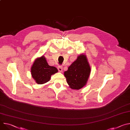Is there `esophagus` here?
Instances as JSON below:
<instances>
[{
    "label": "esophagus",
    "mask_w": 130,
    "mask_h": 130,
    "mask_svg": "<svg viewBox=\"0 0 130 130\" xmlns=\"http://www.w3.org/2000/svg\"><path fill=\"white\" fill-rule=\"evenodd\" d=\"M58 70L59 72H62L63 71V66H59L58 67Z\"/></svg>",
    "instance_id": "34e87169"
}]
</instances>
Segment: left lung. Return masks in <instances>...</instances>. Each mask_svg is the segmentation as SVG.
<instances>
[{"instance_id": "obj_1", "label": "left lung", "mask_w": 130, "mask_h": 130, "mask_svg": "<svg viewBox=\"0 0 130 130\" xmlns=\"http://www.w3.org/2000/svg\"><path fill=\"white\" fill-rule=\"evenodd\" d=\"M90 73V68L86 55L81 54L64 72V76L71 88L79 89L86 84Z\"/></svg>"}]
</instances>
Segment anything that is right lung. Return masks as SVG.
I'll return each mask as SVG.
<instances>
[{"label": "right lung", "mask_w": 130, "mask_h": 130, "mask_svg": "<svg viewBox=\"0 0 130 130\" xmlns=\"http://www.w3.org/2000/svg\"><path fill=\"white\" fill-rule=\"evenodd\" d=\"M58 71L57 68L49 66L44 56L35 60L31 69V75L36 82L39 84L48 82L51 76Z\"/></svg>", "instance_id": "obj_1"}]
</instances>
